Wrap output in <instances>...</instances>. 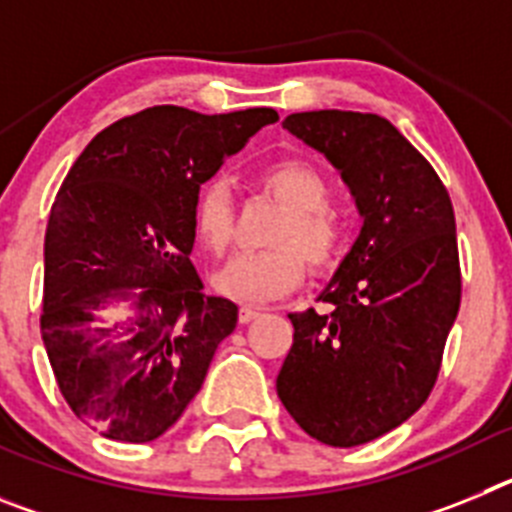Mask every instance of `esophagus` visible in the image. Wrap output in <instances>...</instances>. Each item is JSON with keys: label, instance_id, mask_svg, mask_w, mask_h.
<instances>
[{"label": "esophagus", "instance_id": "esophagus-1", "mask_svg": "<svg viewBox=\"0 0 512 512\" xmlns=\"http://www.w3.org/2000/svg\"><path fill=\"white\" fill-rule=\"evenodd\" d=\"M259 315H261L259 307L243 305L241 312H238V320H241V323H251V320H256V318H259Z\"/></svg>", "mask_w": 512, "mask_h": 512}]
</instances>
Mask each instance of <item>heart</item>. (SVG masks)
<instances>
[{"instance_id":"obj_1","label":"heart","mask_w":512,"mask_h":512,"mask_svg":"<svg viewBox=\"0 0 512 512\" xmlns=\"http://www.w3.org/2000/svg\"><path fill=\"white\" fill-rule=\"evenodd\" d=\"M261 187L287 207V217L271 243L279 248L241 253L217 271L215 287L238 302H269L287 295L302 279V256L312 269H328L343 248V228L328 207L330 187L305 161H279L261 174ZM233 194L225 182L202 187L194 205V228L212 253H225L233 243Z\"/></svg>"}]
</instances>
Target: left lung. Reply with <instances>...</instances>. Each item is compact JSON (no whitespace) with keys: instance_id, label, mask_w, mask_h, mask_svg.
Returning <instances> with one entry per match:
<instances>
[{"instance_id":"left-lung-1","label":"left lung","mask_w":512,"mask_h":512,"mask_svg":"<svg viewBox=\"0 0 512 512\" xmlns=\"http://www.w3.org/2000/svg\"><path fill=\"white\" fill-rule=\"evenodd\" d=\"M284 128L341 171L364 223L318 297L336 310L289 312L277 395L307 436L351 449L405 423L436 384L461 302L454 207L384 117L295 112Z\"/></svg>"}]
</instances>
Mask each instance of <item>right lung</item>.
Segmentation results:
<instances>
[{"label": "right lung", "instance_id": "1", "mask_svg": "<svg viewBox=\"0 0 512 512\" xmlns=\"http://www.w3.org/2000/svg\"><path fill=\"white\" fill-rule=\"evenodd\" d=\"M271 107L200 115L161 104L94 135L45 230L40 333L58 390L104 438L164 436L200 392L238 305L202 295L194 205ZM128 313L110 319V306Z\"/></svg>", "mask_w": 512, "mask_h": 512}]
</instances>
